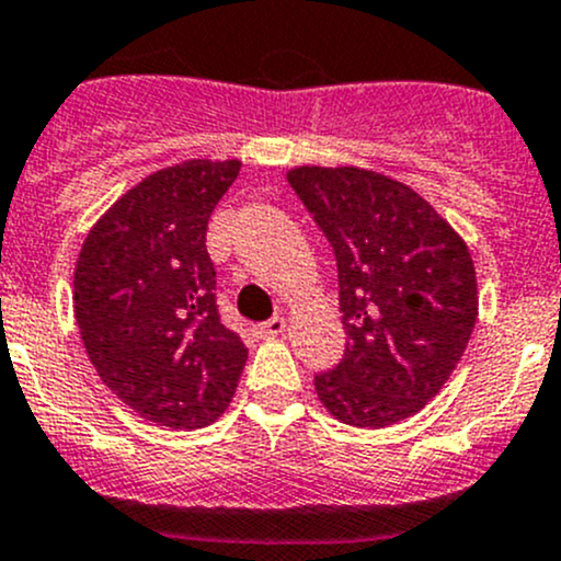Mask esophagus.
<instances>
[{
  "instance_id": "obj_1",
  "label": "esophagus",
  "mask_w": 561,
  "mask_h": 561,
  "mask_svg": "<svg viewBox=\"0 0 561 561\" xmlns=\"http://www.w3.org/2000/svg\"><path fill=\"white\" fill-rule=\"evenodd\" d=\"M283 330H286V321H283L280 316H273V319L262 321V324L256 327L259 337H278Z\"/></svg>"
}]
</instances>
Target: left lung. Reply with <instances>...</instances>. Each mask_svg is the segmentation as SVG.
<instances>
[{"label": "left lung", "mask_w": 561, "mask_h": 561, "mask_svg": "<svg viewBox=\"0 0 561 561\" xmlns=\"http://www.w3.org/2000/svg\"><path fill=\"white\" fill-rule=\"evenodd\" d=\"M288 185L335 253L348 335L341 363L313 376L319 401L357 428L412 417L474 330L469 248L412 187L376 171L299 165Z\"/></svg>", "instance_id": "1"}]
</instances>
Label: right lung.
<instances>
[{"label": "right lung", "instance_id": "1", "mask_svg": "<svg viewBox=\"0 0 561 561\" xmlns=\"http://www.w3.org/2000/svg\"><path fill=\"white\" fill-rule=\"evenodd\" d=\"M240 160H187L127 191L87 237L73 308L103 385L144 420L202 428L237 390L248 348L220 321L207 253Z\"/></svg>", "mask_w": 561, "mask_h": 561}]
</instances>
